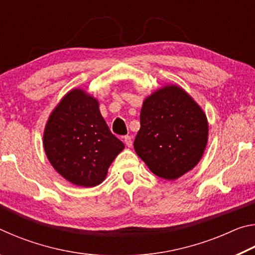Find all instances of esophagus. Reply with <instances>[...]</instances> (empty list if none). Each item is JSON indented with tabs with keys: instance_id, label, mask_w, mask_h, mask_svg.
<instances>
[{
	"instance_id": "esophagus-1",
	"label": "esophagus",
	"mask_w": 255,
	"mask_h": 255,
	"mask_svg": "<svg viewBox=\"0 0 255 255\" xmlns=\"http://www.w3.org/2000/svg\"><path fill=\"white\" fill-rule=\"evenodd\" d=\"M124 141H125V144H126L127 147H131V146H132V138L130 136H128V135L125 136Z\"/></svg>"
}]
</instances>
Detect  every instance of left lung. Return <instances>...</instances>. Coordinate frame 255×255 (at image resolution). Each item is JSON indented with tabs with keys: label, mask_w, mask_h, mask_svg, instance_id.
Returning a JSON list of instances; mask_svg holds the SVG:
<instances>
[{
	"label": "left lung",
	"mask_w": 255,
	"mask_h": 255,
	"mask_svg": "<svg viewBox=\"0 0 255 255\" xmlns=\"http://www.w3.org/2000/svg\"><path fill=\"white\" fill-rule=\"evenodd\" d=\"M208 130L201 107L181 86L167 84L144 100L133 148L155 175L176 180L200 162Z\"/></svg>",
	"instance_id": "left-lung-1"
}]
</instances>
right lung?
<instances>
[{"mask_svg": "<svg viewBox=\"0 0 255 255\" xmlns=\"http://www.w3.org/2000/svg\"><path fill=\"white\" fill-rule=\"evenodd\" d=\"M125 148L101 116L99 101L83 89L67 92L54 108L44 130V149L55 171L77 187L105 181Z\"/></svg>", "mask_w": 255, "mask_h": 255, "instance_id": "1", "label": "right lung"}]
</instances>
